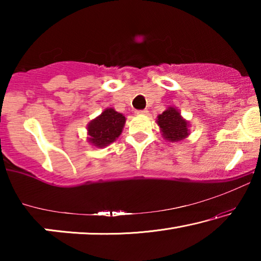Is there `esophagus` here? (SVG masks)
<instances>
[{
	"mask_svg": "<svg viewBox=\"0 0 261 261\" xmlns=\"http://www.w3.org/2000/svg\"><path fill=\"white\" fill-rule=\"evenodd\" d=\"M148 112L146 109H144V110H137V114L138 115H146Z\"/></svg>",
	"mask_w": 261,
	"mask_h": 261,
	"instance_id": "esophagus-1",
	"label": "esophagus"
}]
</instances>
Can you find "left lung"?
<instances>
[{"mask_svg": "<svg viewBox=\"0 0 261 261\" xmlns=\"http://www.w3.org/2000/svg\"><path fill=\"white\" fill-rule=\"evenodd\" d=\"M158 125L160 126L162 137L171 143L184 140L190 134L189 122L180 116V113L174 107L167 108L158 116Z\"/></svg>", "mask_w": 261, "mask_h": 261, "instance_id": "left-lung-1", "label": "left lung"}]
</instances>
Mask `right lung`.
Wrapping results in <instances>:
<instances>
[{"instance_id": "1", "label": "right lung", "mask_w": 261, "mask_h": 261, "mask_svg": "<svg viewBox=\"0 0 261 261\" xmlns=\"http://www.w3.org/2000/svg\"><path fill=\"white\" fill-rule=\"evenodd\" d=\"M125 117L113 108L105 109L101 115L87 125L88 143L95 147H106L114 143L122 134Z\"/></svg>"}]
</instances>
